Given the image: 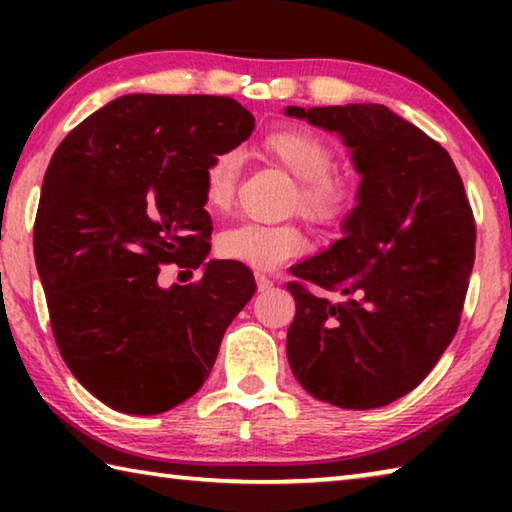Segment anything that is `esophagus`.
Returning a JSON list of instances; mask_svg holds the SVG:
<instances>
[{"mask_svg":"<svg viewBox=\"0 0 512 512\" xmlns=\"http://www.w3.org/2000/svg\"><path fill=\"white\" fill-rule=\"evenodd\" d=\"M259 289H262V298H266L268 293H273V282L262 277V280H259Z\"/></svg>","mask_w":512,"mask_h":512,"instance_id":"1","label":"esophagus"}]
</instances>
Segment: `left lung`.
I'll return each instance as SVG.
<instances>
[{
	"instance_id": "obj_1",
	"label": "left lung",
	"mask_w": 512,
	"mask_h": 512,
	"mask_svg": "<svg viewBox=\"0 0 512 512\" xmlns=\"http://www.w3.org/2000/svg\"><path fill=\"white\" fill-rule=\"evenodd\" d=\"M255 117L230 97L126 94L69 133L33 228L51 329L72 375L110 409L155 415L210 377L225 329L255 293L250 268L210 259L216 155ZM176 263V283L159 264Z\"/></svg>"
}]
</instances>
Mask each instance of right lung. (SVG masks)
Listing matches in <instances>:
<instances>
[{
    "label": "right lung",
    "instance_id": "add662e5",
    "mask_svg": "<svg viewBox=\"0 0 512 512\" xmlns=\"http://www.w3.org/2000/svg\"><path fill=\"white\" fill-rule=\"evenodd\" d=\"M284 112L339 135L361 176L343 237L291 266L289 366L320 402L391 404L429 375L461 320L476 244L463 180L443 146L379 103ZM314 283L349 300L318 299Z\"/></svg>",
    "mask_w": 512,
    "mask_h": 512
}]
</instances>
